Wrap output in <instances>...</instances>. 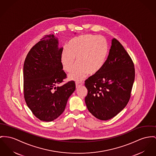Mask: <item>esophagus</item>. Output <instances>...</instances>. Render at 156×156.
I'll list each match as a JSON object with an SVG mask.
<instances>
[{
  "instance_id": "obj_1",
  "label": "esophagus",
  "mask_w": 156,
  "mask_h": 156,
  "mask_svg": "<svg viewBox=\"0 0 156 156\" xmlns=\"http://www.w3.org/2000/svg\"><path fill=\"white\" fill-rule=\"evenodd\" d=\"M83 84V82H76V88H78L79 87H80V86H82Z\"/></svg>"
}]
</instances>
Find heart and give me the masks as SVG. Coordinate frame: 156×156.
<instances>
[{"label":"heart","mask_w":156,"mask_h":156,"mask_svg":"<svg viewBox=\"0 0 156 156\" xmlns=\"http://www.w3.org/2000/svg\"><path fill=\"white\" fill-rule=\"evenodd\" d=\"M108 46L104 38L90 34L84 35L71 39L67 47H63L61 52L62 69L70 72L76 58L77 64L69 74V78L81 81L89 73H98L104 67L108 55Z\"/></svg>","instance_id":"b5f03b06"}]
</instances>
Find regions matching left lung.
Listing matches in <instances>:
<instances>
[{"mask_svg": "<svg viewBox=\"0 0 156 156\" xmlns=\"http://www.w3.org/2000/svg\"><path fill=\"white\" fill-rule=\"evenodd\" d=\"M135 79L131 57L114 38L104 67L85 80V103L96 118L106 121L119 113L128 103Z\"/></svg>", "mask_w": 156, "mask_h": 156, "instance_id": "1", "label": "left lung"}]
</instances>
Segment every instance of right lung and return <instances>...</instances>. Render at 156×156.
Masks as SVG:
<instances>
[{
    "label": "right lung",
    "instance_id": "obj_1",
    "mask_svg": "<svg viewBox=\"0 0 156 156\" xmlns=\"http://www.w3.org/2000/svg\"><path fill=\"white\" fill-rule=\"evenodd\" d=\"M62 50L54 35H46L30 50L24 62L25 101L42 121L51 122L62 114L76 89L74 81L58 86L67 78L61 63Z\"/></svg>",
    "mask_w": 156,
    "mask_h": 156
}]
</instances>
